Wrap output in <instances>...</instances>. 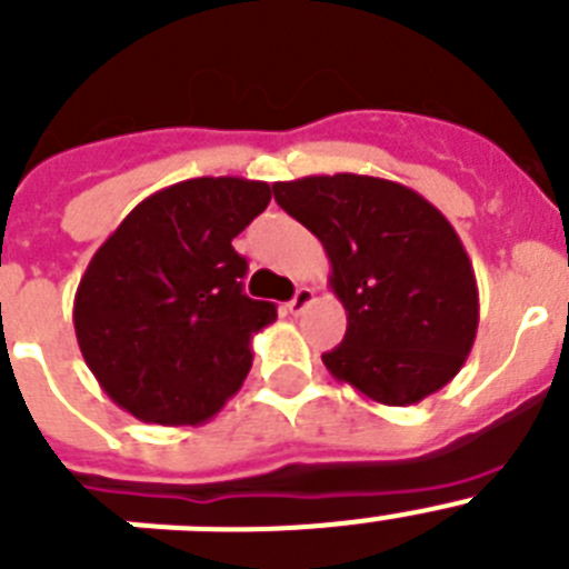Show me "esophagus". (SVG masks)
<instances>
[{
  "instance_id": "1",
  "label": "esophagus",
  "mask_w": 569,
  "mask_h": 569,
  "mask_svg": "<svg viewBox=\"0 0 569 569\" xmlns=\"http://www.w3.org/2000/svg\"><path fill=\"white\" fill-rule=\"evenodd\" d=\"M316 301V293H313V288H299L296 290V296L293 299L288 301V310H290V316H301L305 313V310L310 308V305H313Z\"/></svg>"
}]
</instances>
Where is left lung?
<instances>
[{"instance_id":"1","label":"left lung","mask_w":569,"mask_h":569,"mask_svg":"<svg viewBox=\"0 0 569 569\" xmlns=\"http://www.w3.org/2000/svg\"><path fill=\"white\" fill-rule=\"evenodd\" d=\"M281 210L330 259L347 333L321 356L365 399L405 407L465 367L479 330V288L453 224L413 188L359 173L276 182Z\"/></svg>"}]
</instances>
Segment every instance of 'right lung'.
<instances>
[{"mask_svg": "<svg viewBox=\"0 0 569 569\" xmlns=\"http://www.w3.org/2000/svg\"><path fill=\"white\" fill-rule=\"evenodd\" d=\"M270 204V184L202 176L156 190L102 241L73 299L79 350L99 387L150 425H202L253 365L276 321L241 293L230 241Z\"/></svg>", "mask_w": 569, "mask_h": 569, "instance_id": "obj_1", "label": "right lung"}]
</instances>
